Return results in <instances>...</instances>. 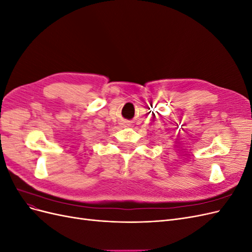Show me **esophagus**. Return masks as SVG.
Listing matches in <instances>:
<instances>
[{
    "instance_id": "1",
    "label": "esophagus",
    "mask_w": 252,
    "mask_h": 252,
    "mask_svg": "<svg viewBox=\"0 0 252 252\" xmlns=\"http://www.w3.org/2000/svg\"><path fill=\"white\" fill-rule=\"evenodd\" d=\"M126 125H128V124H126Z\"/></svg>"
}]
</instances>
